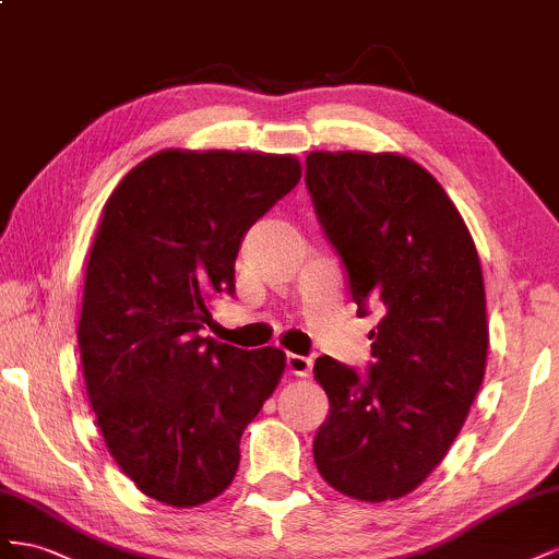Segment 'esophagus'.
I'll list each match as a JSON object with an SVG mask.
<instances>
[{"instance_id": "34e87169", "label": "esophagus", "mask_w": 559, "mask_h": 559, "mask_svg": "<svg viewBox=\"0 0 559 559\" xmlns=\"http://www.w3.org/2000/svg\"><path fill=\"white\" fill-rule=\"evenodd\" d=\"M311 365H313V360L307 356H297V354L285 356V368H288V372L295 377H309Z\"/></svg>"}]
</instances>
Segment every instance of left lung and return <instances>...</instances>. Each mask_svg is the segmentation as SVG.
<instances>
[{"label": "left lung", "instance_id": "obj_1", "mask_svg": "<svg viewBox=\"0 0 559 559\" xmlns=\"http://www.w3.org/2000/svg\"><path fill=\"white\" fill-rule=\"evenodd\" d=\"M307 189L358 316L379 313L368 374L330 356L313 365L330 397L316 466L350 499H401L448 454L480 391V260L456 205L407 156L311 152Z\"/></svg>", "mask_w": 559, "mask_h": 559}]
</instances>
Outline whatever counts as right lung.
Masks as SVG:
<instances>
[{"label":"right lung","instance_id":"add662e5","mask_svg":"<svg viewBox=\"0 0 559 559\" xmlns=\"http://www.w3.org/2000/svg\"><path fill=\"white\" fill-rule=\"evenodd\" d=\"M301 178L290 154L164 150L111 191L86 264L76 340L91 407L119 468L147 497H219L241 436L285 370L281 348L203 337L234 295L246 231Z\"/></svg>","mask_w":559,"mask_h":559}]
</instances>
